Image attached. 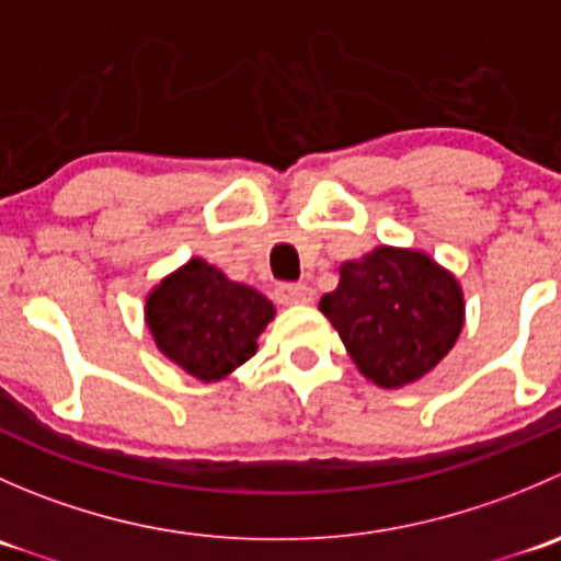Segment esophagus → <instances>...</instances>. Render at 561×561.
Listing matches in <instances>:
<instances>
[{"label": "esophagus", "mask_w": 561, "mask_h": 561, "mask_svg": "<svg viewBox=\"0 0 561 561\" xmlns=\"http://www.w3.org/2000/svg\"><path fill=\"white\" fill-rule=\"evenodd\" d=\"M314 298V290L309 285H282L279 287V301L287 304V307H293V304H309Z\"/></svg>", "instance_id": "esophagus-1"}]
</instances>
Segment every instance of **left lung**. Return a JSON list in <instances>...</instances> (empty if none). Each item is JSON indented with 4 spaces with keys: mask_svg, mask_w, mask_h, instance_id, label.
<instances>
[{
    "mask_svg": "<svg viewBox=\"0 0 561 561\" xmlns=\"http://www.w3.org/2000/svg\"><path fill=\"white\" fill-rule=\"evenodd\" d=\"M320 312L366 380L401 388L454 350L463 328V293L428 254L377 247L339 268V287L320 298Z\"/></svg>",
    "mask_w": 561,
    "mask_h": 561,
    "instance_id": "8db88e82",
    "label": "left lung"
}]
</instances>
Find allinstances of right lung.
<instances>
[{"instance_id": "1", "label": "right lung", "mask_w": 561, "mask_h": 561, "mask_svg": "<svg viewBox=\"0 0 561 561\" xmlns=\"http://www.w3.org/2000/svg\"><path fill=\"white\" fill-rule=\"evenodd\" d=\"M274 304L254 287L230 282L192 257L146 298V325L157 350L203 382L225 380L257 353Z\"/></svg>"}]
</instances>
